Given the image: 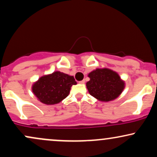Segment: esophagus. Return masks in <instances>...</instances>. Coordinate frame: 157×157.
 Wrapping results in <instances>:
<instances>
[{"instance_id":"esophagus-1","label":"esophagus","mask_w":157,"mask_h":157,"mask_svg":"<svg viewBox=\"0 0 157 157\" xmlns=\"http://www.w3.org/2000/svg\"><path fill=\"white\" fill-rule=\"evenodd\" d=\"M80 83H81V84H84L85 83V80H81V81H80Z\"/></svg>"}]
</instances>
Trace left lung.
Listing matches in <instances>:
<instances>
[{"label":"left lung","mask_w":157,"mask_h":157,"mask_svg":"<svg viewBox=\"0 0 157 157\" xmlns=\"http://www.w3.org/2000/svg\"><path fill=\"white\" fill-rule=\"evenodd\" d=\"M89 77L90 80L86 83L89 92L100 101L114 100L125 87L118 74L108 68H97L89 73Z\"/></svg>","instance_id":"8db88e82"}]
</instances>
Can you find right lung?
Returning a JSON list of instances; mask_svg holds the SVG:
<instances>
[{
    "label": "right lung",
    "instance_id": "right-lung-1",
    "mask_svg": "<svg viewBox=\"0 0 157 157\" xmlns=\"http://www.w3.org/2000/svg\"><path fill=\"white\" fill-rule=\"evenodd\" d=\"M75 84L77 82L73 76L55 71L40 77L32 86V91L41 102L54 105L66 98L71 86Z\"/></svg>",
    "mask_w": 157,
    "mask_h": 157
}]
</instances>
